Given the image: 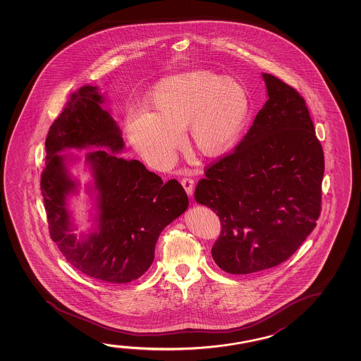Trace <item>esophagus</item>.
Here are the masks:
<instances>
[{"instance_id":"esophagus-1","label":"esophagus","mask_w":361,"mask_h":361,"mask_svg":"<svg viewBox=\"0 0 361 361\" xmlns=\"http://www.w3.org/2000/svg\"><path fill=\"white\" fill-rule=\"evenodd\" d=\"M181 185H183V189H185L188 195H192V190H194V185H195L194 178H181Z\"/></svg>"}]
</instances>
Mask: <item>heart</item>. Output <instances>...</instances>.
<instances>
[{
	"instance_id": "1",
	"label": "heart",
	"mask_w": 361,
	"mask_h": 361,
	"mask_svg": "<svg viewBox=\"0 0 361 361\" xmlns=\"http://www.w3.org/2000/svg\"><path fill=\"white\" fill-rule=\"evenodd\" d=\"M152 113H130V145L154 167H165L188 126L189 140L205 156L223 154L235 142L249 112L245 87L210 71H189L161 79L147 97Z\"/></svg>"
}]
</instances>
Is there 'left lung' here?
Masks as SVG:
<instances>
[{
	"mask_svg": "<svg viewBox=\"0 0 361 361\" xmlns=\"http://www.w3.org/2000/svg\"><path fill=\"white\" fill-rule=\"evenodd\" d=\"M268 101L231 154L204 169L195 200L216 213L212 255L223 271L248 274L288 259L321 213L324 151L306 101L263 73Z\"/></svg>",
	"mask_w": 361,
	"mask_h": 361,
	"instance_id": "left-lung-1",
	"label": "left lung"
}]
</instances>
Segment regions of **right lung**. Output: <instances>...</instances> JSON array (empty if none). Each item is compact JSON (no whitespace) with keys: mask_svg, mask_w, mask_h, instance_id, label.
<instances>
[{"mask_svg":"<svg viewBox=\"0 0 361 361\" xmlns=\"http://www.w3.org/2000/svg\"><path fill=\"white\" fill-rule=\"evenodd\" d=\"M102 102L93 85L71 93L49 130L40 189L50 238L71 266L95 281L128 283L152 264L161 231L188 209L189 199L178 180L164 183L140 161L113 154L124 147L123 138L109 113L102 109ZM92 144L111 152L89 154L99 191V231L77 243L65 207L66 194L74 185L67 178L63 158L56 154Z\"/></svg>","mask_w":361,"mask_h":361,"instance_id":"1","label":"right lung"}]
</instances>
